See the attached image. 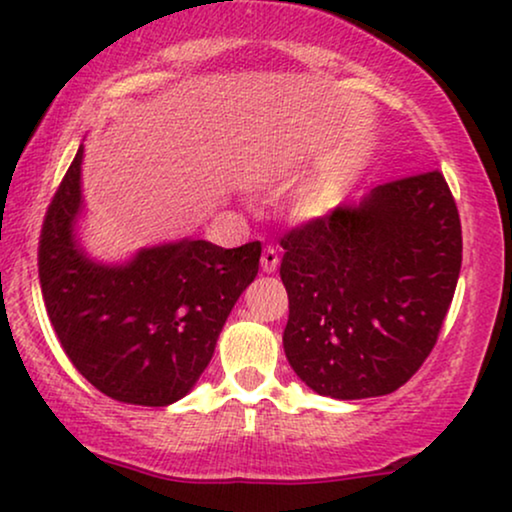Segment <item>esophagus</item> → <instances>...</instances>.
Listing matches in <instances>:
<instances>
[{
  "label": "esophagus",
  "instance_id": "esophagus-1",
  "mask_svg": "<svg viewBox=\"0 0 512 512\" xmlns=\"http://www.w3.org/2000/svg\"><path fill=\"white\" fill-rule=\"evenodd\" d=\"M277 265H279L277 249L270 247V244H268V247H265L263 254H261V268H263V272H275Z\"/></svg>",
  "mask_w": 512,
  "mask_h": 512
}]
</instances>
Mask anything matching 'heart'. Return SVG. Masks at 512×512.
<instances>
[{
    "instance_id": "1",
    "label": "heart",
    "mask_w": 512,
    "mask_h": 512,
    "mask_svg": "<svg viewBox=\"0 0 512 512\" xmlns=\"http://www.w3.org/2000/svg\"><path fill=\"white\" fill-rule=\"evenodd\" d=\"M328 205H331V188L328 186H314L303 195V200H300V209L312 216L324 212Z\"/></svg>"
}]
</instances>
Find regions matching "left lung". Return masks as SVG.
I'll return each mask as SVG.
<instances>
[{"label": "left lung", "mask_w": 512, "mask_h": 512, "mask_svg": "<svg viewBox=\"0 0 512 512\" xmlns=\"http://www.w3.org/2000/svg\"><path fill=\"white\" fill-rule=\"evenodd\" d=\"M279 244L284 352L300 380L342 401L403 387L436 347L461 270L459 209L443 172L375 186Z\"/></svg>", "instance_id": "8db88e82"}]
</instances>
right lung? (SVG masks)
<instances>
[{
  "label": "right lung",
  "instance_id": "right-lung-1",
  "mask_svg": "<svg viewBox=\"0 0 512 512\" xmlns=\"http://www.w3.org/2000/svg\"><path fill=\"white\" fill-rule=\"evenodd\" d=\"M76 153L39 237V284L53 331L74 368L121 403L163 408L179 401L207 363L240 293L254 282L261 242L223 249L184 240L144 249L104 268L76 249L81 207Z\"/></svg>",
  "mask_w": 512,
  "mask_h": 512
}]
</instances>
